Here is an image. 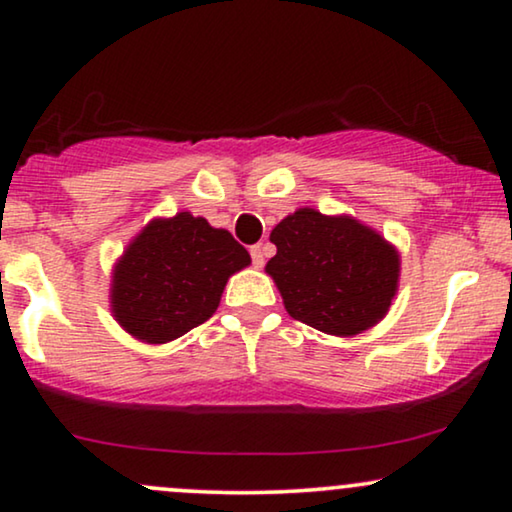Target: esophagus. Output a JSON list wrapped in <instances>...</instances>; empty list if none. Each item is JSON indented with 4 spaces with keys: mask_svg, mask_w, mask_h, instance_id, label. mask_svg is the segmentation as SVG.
<instances>
[{
    "mask_svg": "<svg viewBox=\"0 0 512 512\" xmlns=\"http://www.w3.org/2000/svg\"><path fill=\"white\" fill-rule=\"evenodd\" d=\"M249 254H251V261H254L256 268H263V263H265V247H263V244H254V247L249 249Z\"/></svg>",
    "mask_w": 512,
    "mask_h": 512,
    "instance_id": "esophagus-1",
    "label": "esophagus"
}]
</instances>
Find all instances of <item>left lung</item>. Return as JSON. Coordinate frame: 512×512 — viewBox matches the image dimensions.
I'll list each match as a JSON object with an SVG mask.
<instances>
[{"instance_id": "left-lung-1", "label": "left lung", "mask_w": 512, "mask_h": 512, "mask_svg": "<svg viewBox=\"0 0 512 512\" xmlns=\"http://www.w3.org/2000/svg\"><path fill=\"white\" fill-rule=\"evenodd\" d=\"M277 254L265 265L293 319L321 333L352 338L389 312L401 258L354 216L303 207L270 233Z\"/></svg>"}]
</instances>
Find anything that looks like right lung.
Wrapping results in <instances>:
<instances>
[{
    "label": "right lung",
    "mask_w": 512,
    "mask_h": 512,
    "mask_svg": "<svg viewBox=\"0 0 512 512\" xmlns=\"http://www.w3.org/2000/svg\"><path fill=\"white\" fill-rule=\"evenodd\" d=\"M249 263V251L202 216L153 219L116 263L111 312L132 338L163 345L205 324L228 277Z\"/></svg>",
    "instance_id": "obj_1"
}]
</instances>
